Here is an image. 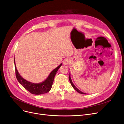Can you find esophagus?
I'll use <instances>...</instances> for the list:
<instances>
[{"label":"esophagus","instance_id":"obj_1","mask_svg":"<svg viewBox=\"0 0 124 124\" xmlns=\"http://www.w3.org/2000/svg\"><path fill=\"white\" fill-rule=\"evenodd\" d=\"M67 63H68V61H67V60H64V64H67Z\"/></svg>","mask_w":124,"mask_h":124}]
</instances>
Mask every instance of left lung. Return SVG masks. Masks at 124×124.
Segmentation results:
<instances>
[{"mask_svg": "<svg viewBox=\"0 0 124 124\" xmlns=\"http://www.w3.org/2000/svg\"><path fill=\"white\" fill-rule=\"evenodd\" d=\"M70 75H69V81H70V84H71V85L73 87V88L75 89V90H76L79 93H80V94H85V93H83V92H81V91H79L76 87H75V86L74 85V84H73V83L72 82V80H71V78H70Z\"/></svg>", "mask_w": 124, "mask_h": 124, "instance_id": "obj_1", "label": "left lung"}]
</instances>
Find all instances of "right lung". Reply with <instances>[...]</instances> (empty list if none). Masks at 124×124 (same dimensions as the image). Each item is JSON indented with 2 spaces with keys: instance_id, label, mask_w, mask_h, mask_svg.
Wrapping results in <instances>:
<instances>
[{
  "instance_id": "add662e5",
  "label": "right lung",
  "mask_w": 124,
  "mask_h": 124,
  "mask_svg": "<svg viewBox=\"0 0 124 124\" xmlns=\"http://www.w3.org/2000/svg\"><path fill=\"white\" fill-rule=\"evenodd\" d=\"M14 63L16 76V78H17V80H18V82L25 89L28 91L31 94L34 95H40L45 94L49 92L52 88L54 79L55 76L58 70L62 65V64H61L56 68L53 70L49 75V77H47V78L44 82L39 84H34L28 82L27 80H25L21 76L17 70V68H16L15 62H14Z\"/></svg>"
}]
</instances>
